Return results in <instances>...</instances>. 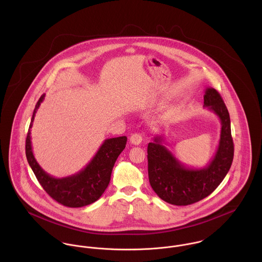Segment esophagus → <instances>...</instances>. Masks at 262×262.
<instances>
[{
  "instance_id": "34e87169",
  "label": "esophagus",
  "mask_w": 262,
  "mask_h": 262,
  "mask_svg": "<svg viewBox=\"0 0 262 262\" xmlns=\"http://www.w3.org/2000/svg\"><path fill=\"white\" fill-rule=\"evenodd\" d=\"M142 139H143V137H142V135L140 133H134L130 137V142L133 145H139L142 142Z\"/></svg>"
}]
</instances>
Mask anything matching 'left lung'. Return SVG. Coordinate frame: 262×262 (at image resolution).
Returning <instances> with one entry per match:
<instances>
[{"instance_id":"obj_1","label":"left lung","mask_w":262,"mask_h":262,"mask_svg":"<svg viewBox=\"0 0 262 262\" xmlns=\"http://www.w3.org/2000/svg\"><path fill=\"white\" fill-rule=\"evenodd\" d=\"M204 107L216 114L221 121V134L216 153L203 168H190L161 144V136L148 143V178L150 186L164 202L176 206L196 203L211 194L228 173L234 156L230 116L220 94L207 88Z\"/></svg>"}]
</instances>
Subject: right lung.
<instances>
[{"mask_svg": "<svg viewBox=\"0 0 262 262\" xmlns=\"http://www.w3.org/2000/svg\"><path fill=\"white\" fill-rule=\"evenodd\" d=\"M44 97L45 95L40 97L35 106L26 138L25 149L28 163L41 187L57 203L70 208L88 206L99 200L108 187L114 164L126 146L127 137L121 136L106 139L83 169L70 177L54 178L44 171L38 164L31 145L30 129Z\"/></svg>", "mask_w": 262, "mask_h": 262, "instance_id": "right-lung-1", "label": "right lung"}]
</instances>
